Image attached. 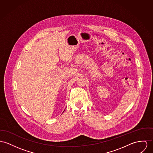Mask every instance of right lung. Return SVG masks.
Masks as SVG:
<instances>
[{"label": "right lung", "mask_w": 153, "mask_h": 153, "mask_svg": "<svg viewBox=\"0 0 153 153\" xmlns=\"http://www.w3.org/2000/svg\"><path fill=\"white\" fill-rule=\"evenodd\" d=\"M64 111H63V112H64Z\"/></svg>", "instance_id": "right-lung-1"}]
</instances>
